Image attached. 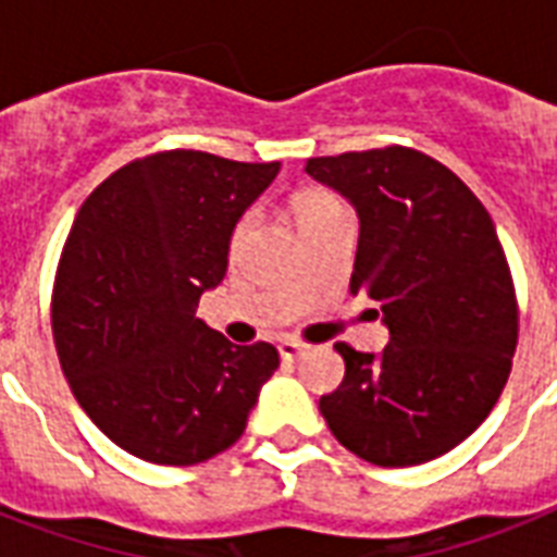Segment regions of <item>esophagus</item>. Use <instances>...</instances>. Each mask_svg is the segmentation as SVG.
Instances as JSON below:
<instances>
[{
	"mask_svg": "<svg viewBox=\"0 0 557 557\" xmlns=\"http://www.w3.org/2000/svg\"><path fill=\"white\" fill-rule=\"evenodd\" d=\"M277 349H280V356L286 358V361H295V358L304 356V352H306V349H309V347H306L304 341L283 338V341H280V347H277Z\"/></svg>",
	"mask_w": 557,
	"mask_h": 557,
	"instance_id": "esophagus-1",
	"label": "esophagus"
}]
</instances>
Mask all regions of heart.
Wrapping results in <instances>:
<instances>
[{
  "instance_id": "1",
  "label": "heart",
  "mask_w": 557,
  "mask_h": 557,
  "mask_svg": "<svg viewBox=\"0 0 557 557\" xmlns=\"http://www.w3.org/2000/svg\"><path fill=\"white\" fill-rule=\"evenodd\" d=\"M338 205V199L335 196H330V193H321V190H312V193H306V196H300L295 205V213H297V222L306 216H312V213H318V210H326V208H335ZM245 227H248V216L236 225L234 231V243H239L245 234Z\"/></svg>"
}]
</instances>
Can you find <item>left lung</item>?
Wrapping results in <instances>:
<instances>
[{
    "label": "left lung",
    "instance_id": "8db88e82",
    "mask_svg": "<svg viewBox=\"0 0 557 557\" xmlns=\"http://www.w3.org/2000/svg\"><path fill=\"white\" fill-rule=\"evenodd\" d=\"M306 173L356 205L349 288L379 306L389 330L381 356L335 344L347 372L321 396V413L372 466H422L471 436L509 381L518 347L509 260L483 201L413 147L321 156Z\"/></svg>",
    "mask_w": 557,
    "mask_h": 557
}]
</instances>
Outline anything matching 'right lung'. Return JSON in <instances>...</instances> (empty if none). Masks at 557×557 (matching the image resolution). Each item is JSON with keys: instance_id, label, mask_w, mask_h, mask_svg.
Wrapping results in <instances>:
<instances>
[{"instance_id": "1", "label": "right lung", "mask_w": 557, "mask_h": 557, "mask_svg": "<svg viewBox=\"0 0 557 557\" xmlns=\"http://www.w3.org/2000/svg\"><path fill=\"white\" fill-rule=\"evenodd\" d=\"M280 161L199 150L135 159L77 210L57 262L51 330L77 405L117 448L196 466L231 448L277 349L236 347L196 318L222 283L234 225Z\"/></svg>"}]
</instances>
